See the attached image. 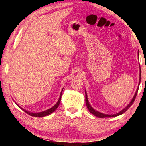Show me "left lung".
I'll list each match as a JSON object with an SVG mask.
<instances>
[{"instance_id":"8db88e82","label":"left lung","mask_w":146,"mask_h":146,"mask_svg":"<svg viewBox=\"0 0 146 146\" xmlns=\"http://www.w3.org/2000/svg\"><path fill=\"white\" fill-rule=\"evenodd\" d=\"M140 79H139V83H138V87H139V85H140V80H141V71L140 70ZM138 87L137 88V91H136L134 97H133L131 101L129 104H128L124 109H123V110L121 111H120L119 113H116V114H115V115H106V114H104V113H101L100 112L97 111H95V110H94V109L92 107H91V105L90 104V103H89V101H88V99L87 93H86V91L85 93H86V106H87V108L88 109L89 111H90L91 113V114H93V115H95V117H98V118H110V117H117V116H119L120 115L123 114V113H124L128 110V109L130 108V106L133 104V103L134 102V101L135 100V98H136V97H137V93H138Z\"/></svg>"}]
</instances>
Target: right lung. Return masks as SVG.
Segmentation results:
<instances>
[{"label":"right lung","instance_id":"1","mask_svg":"<svg viewBox=\"0 0 146 146\" xmlns=\"http://www.w3.org/2000/svg\"><path fill=\"white\" fill-rule=\"evenodd\" d=\"M62 91H63V89H62V91H61V93H60V97H59V99H58V102H56V104L54 106H53L52 108H50V109H49V110H46V111H42V112H40V113H31V112H29V111H26V110H24V109H23L22 108H21L22 110H23L24 111H25L26 113H28V115H29L30 116H32V117H46V116H47V115H50L51 113H52L53 111H55V110L56 108H58V106H59V104H60V100H61V96H62ZM17 105H18V104H17Z\"/></svg>","mask_w":146,"mask_h":146}]
</instances>
